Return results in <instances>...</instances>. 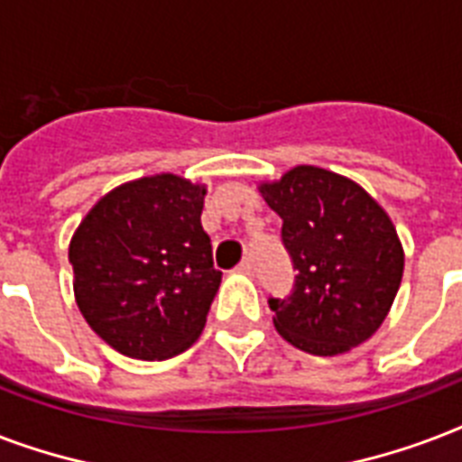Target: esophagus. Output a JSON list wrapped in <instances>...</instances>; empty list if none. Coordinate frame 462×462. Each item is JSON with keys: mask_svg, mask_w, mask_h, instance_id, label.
<instances>
[{"mask_svg": "<svg viewBox=\"0 0 462 462\" xmlns=\"http://www.w3.org/2000/svg\"><path fill=\"white\" fill-rule=\"evenodd\" d=\"M236 270L241 272V274H253V270H255V267H253V263H250V260H243V263L238 264Z\"/></svg>", "mask_w": 462, "mask_h": 462, "instance_id": "1", "label": "esophagus"}]
</instances>
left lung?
I'll return each mask as SVG.
<instances>
[{
    "mask_svg": "<svg viewBox=\"0 0 462 462\" xmlns=\"http://www.w3.org/2000/svg\"><path fill=\"white\" fill-rule=\"evenodd\" d=\"M282 217L294 260V294L270 299L272 323L289 345L335 356L366 342L398 296L405 250L388 212L359 182L320 166H294L257 182Z\"/></svg>",
    "mask_w": 462,
    "mask_h": 462,
    "instance_id": "8db88e82",
    "label": "left lung"
}]
</instances>
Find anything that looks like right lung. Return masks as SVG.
<instances>
[{
  "label": "right lung",
  "instance_id": "1",
  "mask_svg": "<svg viewBox=\"0 0 462 462\" xmlns=\"http://www.w3.org/2000/svg\"><path fill=\"white\" fill-rule=\"evenodd\" d=\"M205 195V182L144 175L106 192L71 236L77 306L116 352L171 359L202 335L221 282L199 221Z\"/></svg>",
  "mask_w": 462,
  "mask_h": 462
}]
</instances>
